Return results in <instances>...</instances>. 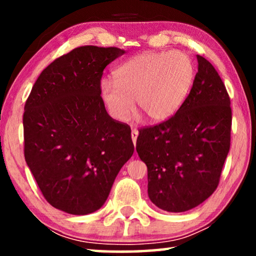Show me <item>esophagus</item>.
<instances>
[{"label":"esophagus","mask_w":256,"mask_h":256,"mask_svg":"<svg viewBox=\"0 0 256 256\" xmlns=\"http://www.w3.org/2000/svg\"><path fill=\"white\" fill-rule=\"evenodd\" d=\"M138 132L136 130V129H132V142H134L135 146H136V140H138Z\"/></svg>","instance_id":"esophagus-1"}]
</instances>
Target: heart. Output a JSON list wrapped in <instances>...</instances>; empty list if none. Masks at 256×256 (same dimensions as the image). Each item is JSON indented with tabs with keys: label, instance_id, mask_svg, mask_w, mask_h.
Masks as SVG:
<instances>
[{
	"label": "heart",
	"instance_id": "b5f03b06",
	"mask_svg": "<svg viewBox=\"0 0 256 256\" xmlns=\"http://www.w3.org/2000/svg\"><path fill=\"white\" fill-rule=\"evenodd\" d=\"M194 76V62L183 52H144L118 66L114 82H101V96L115 120H127L134 99L149 121L162 122L182 107Z\"/></svg>",
	"mask_w": 256,
	"mask_h": 256
}]
</instances>
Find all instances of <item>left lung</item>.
<instances>
[{
    "label": "left lung",
    "mask_w": 256,
    "mask_h": 256,
    "mask_svg": "<svg viewBox=\"0 0 256 256\" xmlns=\"http://www.w3.org/2000/svg\"><path fill=\"white\" fill-rule=\"evenodd\" d=\"M198 72L174 116L140 129L136 152L148 168V194L157 208L185 212L218 188L230 146L232 110L222 78L197 56Z\"/></svg>",
    "instance_id": "8db88e82"
}]
</instances>
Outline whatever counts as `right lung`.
I'll return each mask as SVG.
<instances>
[{
  "label": "right lung",
  "instance_id": "right-lung-1",
  "mask_svg": "<svg viewBox=\"0 0 256 256\" xmlns=\"http://www.w3.org/2000/svg\"><path fill=\"white\" fill-rule=\"evenodd\" d=\"M124 54L76 48L42 71L24 106L26 162L48 204L70 214L99 210L134 152L130 127L100 96L104 68Z\"/></svg>",
  "mask_w": 256,
  "mask_h": 256
}]
</instances>
